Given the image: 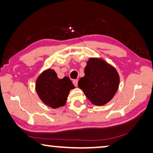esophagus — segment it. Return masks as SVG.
Here are the masks:
<instances>
[{"instance_id":"esophagus-1","label":"esophagus","mask_w":153,"mask_h":153,"mask_svg":"<svg viewBox=\"0 0 153 153\" xmlns=\"http://www.w3.org/2000/svg\"><path fill=\"white\" fill-rule=\"evenodd\" d=\"M77 82H78V80H77V79H74L73 80V84H74L75 86H77Z\"/></svg>"}]
</instances>
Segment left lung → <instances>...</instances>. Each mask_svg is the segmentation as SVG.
Here are the masks:
<instances>
[{"label": "left lung", "mask_w": 153, "mask_h": 153, "mask_svg": "<svg viewBox=\"0 0 153 153\" xmlns=\"http://www.w3.org/2000/svg\"><path fill=\"white\" fill-rule=\"evenodd\" d=\"M78 87L93 105L102 106L112 99L120 84V76L115 67L100 58H90Z\"/></svg>", "instance_id": "left-lung-1"}]
</instances>
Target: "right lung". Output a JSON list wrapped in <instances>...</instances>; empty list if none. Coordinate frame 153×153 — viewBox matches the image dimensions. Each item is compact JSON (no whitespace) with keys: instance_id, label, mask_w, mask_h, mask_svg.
<instances>
[{"instance_id":"add662e5","label":"right lung","mask_w":153,"mask_h":153,"mask_svg":"<svg viewBox=\"0 0 153 153\" xmlns=\"http://www.w3.org/2000/svg\"><path fill=\"white\" fill-rule=\"evenodd\" d=\"M74 88L68 77L59 79L52 69L44 71L36 82V91L38 97L46 105L53 108L65 105L69 92Z\"/></svg>"}]
</instances>
